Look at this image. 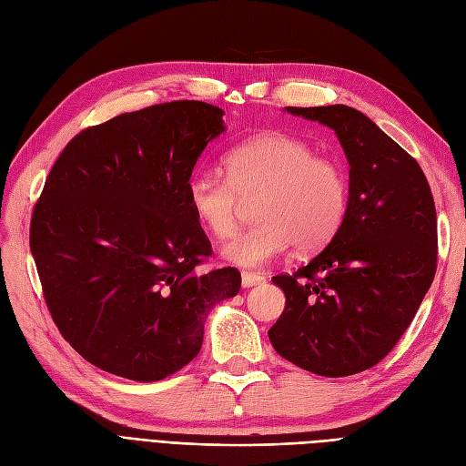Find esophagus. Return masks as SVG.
<instances>
[{
	"label": "esophagus",
	"instance_id": "1",
	"mask_svg": "<svg viewBox=\"0 0 466 466\" xmlns=\"http://www.w3.org/2000/svg\"><path fill=\"white\" fill-rule=\"evenodd\" d=\"M241 284H243V288L260 286V284H264V276H260L257 272H243L241 274Z\"/></svg>",
	"mask_w": 466,
	"mask_h": 466
}]
</instances>
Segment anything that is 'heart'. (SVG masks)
<instances>
[{
  "label": "heart",
  "mask_w": 466,
  "mask_h": 466,
  "mask_svg": "<svg viewBox=\"0 0 466 466\" xmlns=\"http://www.w3.org/2000/svg\"><path fill=\"white\" fill-rule=\"evenodd\" d=\"M228 178L196 173L187 198L192 216L216 238L237 229L243 200L258 196L260 219L221 248L237 266L260 268L293 243L299 250L327 245L348 209V177L332 159L319 157L299 137L270 132L247 139L223 159Z\"/></svg>",
  "instance_id": "1"
}]
</instances>
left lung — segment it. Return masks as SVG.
Returning <instances> with one entry per match:
<instances>
[{
    "label": "left lung",
    "mask_w": 466,
    "mask_h": 466,
    "mask_svg": "<svg viewBox=\"0 0 466 466\" xmlns=\"http://www.w3.org/2000/svg\"><path fill=\"white\" fill-rule=\"evenodd\" d=\"M334 130L350 163L348 209L330 243L274 276L286 309L268 330L281 358L322 377L377 365L400 340L437 268V218L418 161L346 105L286 106Z\"/></svg>",
    "instance_id": "8db88e82"
}]
</instances>
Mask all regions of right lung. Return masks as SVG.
<instances>
[{
	"label": "right lung",
	"mask_w": 466,
	"mask_h": 466,
	"mask_svg": "<svg viewBox=\"0 0 466 466\" xmlns=\"http://www.w3.org/2000/svg\"><path fill=\"white\" fill-rule=\"evenodd\" d=\"M219 106L173 101L91 126L56 159L31 219L48 311L95 368L161 380L202 348L209 309L241 288L192 216V168L223 130Z\"/></svg>",
	"instance_id": "1"
}]
</instances>
